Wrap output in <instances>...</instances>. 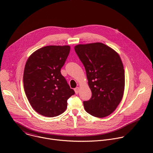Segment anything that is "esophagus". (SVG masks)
Returning a JSON list of instances; mask_svg holds the SVG:
<instances>
[{
  "mask_svg": "<svg viewBox=\"0 0 153 153\" xmlns=\"http://www.w3.org/2000/svg\"><path fill=\"white\" fill-rule=\"evenodd\" d=\"M74 91H75L76 94H77L79 93V87H76V88L74 89Z\"/></svg>",
  "mask_w": 153,
  "mask_h": 153,
  "instance_id": "1",
  "label": "esophagus"
}]
</instances>
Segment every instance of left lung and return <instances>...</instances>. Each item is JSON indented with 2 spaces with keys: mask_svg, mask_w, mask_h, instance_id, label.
Returning a JSON list of instances; mask_svg holds the SVG:
<instances>
[{
  "mask_svg": "<svg viewBox=\"0 0 153 153\" xmlns=\"http://www.w3.org/2000/svg\"><path fill=\"white\" fill-rule=\"evenodd\" d=\"M75 51L86 70L92 96L83 101L85 111L93 116L111 114L122 99L125 71L119 55L102 43L78 45Z\"/></svg>",
  "mask_w": 153,
  "mask_h": 153,
  "instance_id": "obj_1",
  "label": "left lung"
}]
</instances>
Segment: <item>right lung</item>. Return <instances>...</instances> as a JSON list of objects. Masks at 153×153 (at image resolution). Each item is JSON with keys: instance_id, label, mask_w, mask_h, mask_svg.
Here are the masks:
<instances>
[{"instance_id": "1", "label": "right lung", "mask_w": 153, "mask_h": 153, "mask_svg": "<svg viewBox=\"0 0 153 153\" xmlns=\"http://www.w3.org/2000/svg\"><path fill=\"white\" fill-rule=\"evenodd\" d=\"M70 51L68 45L47 46L34 52L26 62L25 93L34 110L43 116L62 114L75 93L60 73Z\"/></svg>"}]
</instances>
